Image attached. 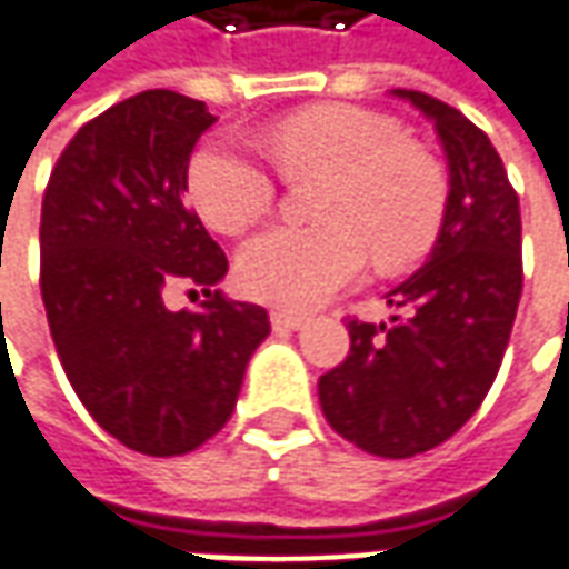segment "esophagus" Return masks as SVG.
Wrapping results in <instances>:
<instances>
[{"mask_svg": "<svg viewBox=\"0 0 569 569\" xmlns=\"http://www.w3.org/2000/svg\"><path fill=\"white\" fill-rule=\"evenodd\" d=\"M270 327H273V330H280V333L302 330L305 318L302 315H289V311H273V315H270Z\"/></svg>", "mask_w": 569, "mask_h": 569, "instance_id": "esophagus-1", "label": "esophagus"}]
</instances>
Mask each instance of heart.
Wrapping results in <instances>:
<instances>
[{"label":"heart","instance_id":"heart-1","mask_svg":"<svg viewBox=\"0 0 569 569\" xmlns=\"http://www.w3.org/2000/svg\"><path fill=\"white\" fill-rule=\"evenodd\" d=\"M286 176L323 172L315 226H270L236 258L242 292L258 302L305 311L359 280L375 251L400 267L435 242L447 204L441 167L406 141L402 128L359 107L292 112L267 131ZM188 198L220 232L261 220L277 179L261 157L232 138H207L188 160Z\"/></svg>","mask_w":569,"mask_h":569}]
</instances>
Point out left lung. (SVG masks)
<instances>
[{"label":"left lung","mask_w":569,"mask_h":569,"mask_svg":"<svg viewBox=\"0 0 569 569\" xmlns=\"http://www.w3.org/2000/svg\"><path fill=\"white\" fill-rule=\"evenodd\" d=\"M441 138L450 194L428 264L387 302L390 323L352 318L349 356L318 381L323 419L365 453L406 460L457 435L498 378L522 296L519 194L500 153L460 109L393 90Z\"/></svg>","instance_id":"left-lung-1"}]
</instances>
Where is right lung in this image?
Instances as JSON below:
<instances>
[{
  "label": "right lung",
  "mask_w": 569,
  "mask_h": 569,
  "mask_svg": "<svg viewBox=\"0 0 569 569\" xmlns=\"http://www.w3.org/2000/svg\"><path fill=\"white\" fill-rule=\"evenodd\" d=\"M213 126L201 100L144 90L78 128L40 213V292L59 362L93 421L138 453L182 457L223 428L261 305L213 286L226 254L182 201L188 157ZM172 288L201 291L169 312Z\"/></svg>",
  "instance_id": "obj_1"
}]
</instances>
